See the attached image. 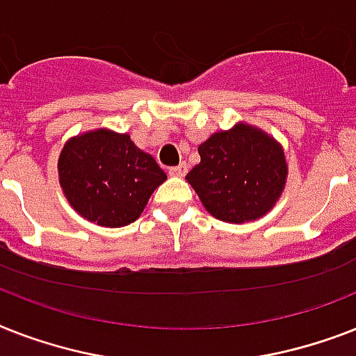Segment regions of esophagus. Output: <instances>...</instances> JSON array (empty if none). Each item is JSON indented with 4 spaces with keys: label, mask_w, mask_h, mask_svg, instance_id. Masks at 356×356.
<instances>
[{
    "label": "esophagus",
    "mask_w": 356,
    "mask_h": 356,
    "mask_svg": "<svg viewBox=\"0 0 356 356\" xmlns=\"http://www.w3.org/2000/svg\"><path fill=\"white\" fill-rule=\"evenodd\" d=\"M188 172V164L186 163H181L179 166H173V168H170V175H173V177H184Z\"/></svg>",
    "instance_id": "34e87169"
}]
</instances>
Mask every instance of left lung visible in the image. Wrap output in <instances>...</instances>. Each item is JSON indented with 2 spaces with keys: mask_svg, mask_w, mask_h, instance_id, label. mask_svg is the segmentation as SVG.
I'll list each match as a JSON object with an SVG mask.
<instances>
[{
  "mask_svg": "<svg viewBox=\"0 0 356 356\" xmlns=\"http://www.w3.org/2000/svg\"><path fill=\"white\" fill-rule=\"evenodd\" d=\"M201 163L188 172V183L213 218L245 223L261 218L280 197L287 164L274 138L238 124L213 133L197 148Z\"/></svg>",
  "mask_w": 356,
  "mask_h": 356,
  "instance_id": "left-lung-1",
  "label": "left lung"
}]
</instances>
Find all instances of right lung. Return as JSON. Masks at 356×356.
Instances as JSON below:
<instances>
[{
	"instance_id": "add662e5",
	"label": "right lung",
	"mask_w": 356,
	"mask_h": 356,
	"mask_svg": "<svg viewBox=\"0 0 356 356\" xmlns=\"http://www.w3.org/2000/svg\"><path fill=\"white\" fill-rule=\"evenodd\" d=\"M60 184L80 216L102 227H124L143 213L166 181L155 159L128 135L97 129L71 138L58 161Z\"/></svg>"
}]
</instances>
